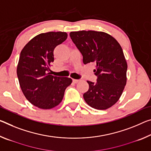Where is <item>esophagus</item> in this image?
I'll use <instances>...</instances> for the list:
<instances>
[{"label": "esophagus", "instance_id": "esophagus-1", "mask_svg": "<svg viewBox=\"0 0 151 151\" xmlns=\"http://www.w3.org/2000/svg\"><path fill=\"white\" fill-rule=\"evenodd\" d=\"M79 81H80L79 79H73V82L74 83H77L79 82Z\"/></svg>", "mask_w": 151, "mask_h": 151}]
</instances>
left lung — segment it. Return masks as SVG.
Segmentation results:
<instances>
[{
	"instance_id": "1",
	"label": "left lung",
	"mask_w": 151,
	"mask_h": 151,
	"mask_svg": "<svg viewBox=\"0 0 151 151\" xmlns=\"http://www.w3.org/2000/svg\"><path fill=\"white\" fill-rule=\"evenodd\" d=\"M70 37L82 54L83 63L96 64L93 71L97 82L87 81L89 88L83 94L85 101L93 108H109L121 97L127 80L128 65L121 45L102 32H73Z\"/></svg>"
}]
</instances>
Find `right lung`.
I'll return each mask as SVG.
<instances>
[{"instance_id":"1","label":"right lung","mask_w":151,"mask_h":151,"mask_svg":"<svg viewBox=\"0 0 151 151\" xmlns=\"http://www.w3.org/2000/svg\"><path fill=\"white\" fill-rule=\"evenodd\" d=\"M66 32H50L36 35L21 50L17 68L23 95L33 106L43 109L56 107L71 84L68 77L54 76L48 73L54 62V50L66 40Z\"/></svg>"}]
</instances>
